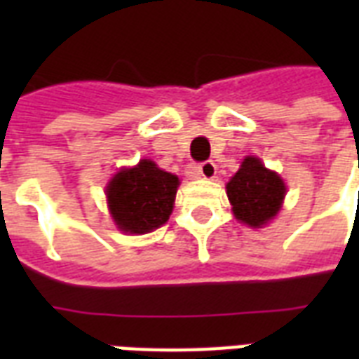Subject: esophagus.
<instances>
[{
	"label": "esophagus",
	"instance_id": "obj_1",
	"mask_svg": "<svg viewBox=\"0 0 359 359\" xmlns=\"http://www.w3.org/2000/svg\"><path fill=\"white\" fill-rule=\"evenodd\" d=\"M199 175H201L203 179H214L216 177V163L212 160H207V162L199 163Z\"/></svg>",
	"mask_w": 359,
	"mask_h": 359
}]
</instances>
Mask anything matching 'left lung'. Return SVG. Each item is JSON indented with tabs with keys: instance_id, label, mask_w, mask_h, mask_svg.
I'll return each instance as SVG.
<instances>
[{
	"instance_id": "obj_1",
	"label": "left lung",
	"mask_w": 359,
	"mask_h": 359,
	"mask_svg": "<svg viewBox=\"0 0 359 359\" xmlns=\"http://www.w3.org/2000/svg\"><path fill=\"white\" fill-rule=\"evenodd\" d=\"M225 190L235 218L255 229L278 216L287 186L276 171L264 168L259 158L245 156Z\"/></svg>"
}]
</instances>
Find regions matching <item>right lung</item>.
Here are the masks:
<instances>
[{"label":"right lung","instance_id":"right-lung-1","mask_svg":"<svg viewBox=\"0 0 359 359\" xmlns=\"http://www.w3.org/2000/svg\"><path fill=\"white\" fill-rule=\"evenodd\" d=\"M179 177L151 160L124 168L106 186L108 208L117 229L145 235L158 229L173 212Z\"/></svg>","mask_w":359,"mask_h":359}]
</instances>
